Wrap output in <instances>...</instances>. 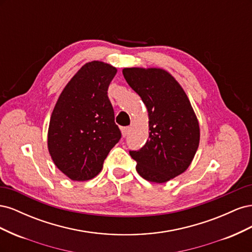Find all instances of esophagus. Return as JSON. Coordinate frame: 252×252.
<instances>
[{
  "label": "esophagus",
  "mask_w": 252,
  "mask_h": 252,
  "mask_svg": "<svg viewBox=\"0 0 252 252\" xmlns=\"http://www.w3.org/2000/svg\"><path fill=\"white\" fill-rule=\"evenodd\" d=\"M121 130H122V135H123L124 138H125V136H126V135L128 134V132H129V127H122Z\"/></svg>",
  "instance_id": "34e87169"
}]
</instances>
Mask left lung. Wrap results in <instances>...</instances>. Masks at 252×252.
Here are the masks:
<instances>
[{
    "label": "left lung",
    "instance_id": "8db88e82",
    "mask_svg": "<svg viewBox=\"0 0 252 252\" xmlns=\"http://www.w3.org/2000/svg\"><path fill=\"white\" fill-rule=\"evenodd\" d=\"M128 85L146 105L149 140L129 155L149 182L165 183L184 172L200 142V127L185 91L170 73L158 68H124Z\"/></svg>",
    "mask_w": 252,
    "mask_h": 252
}]
</instances>
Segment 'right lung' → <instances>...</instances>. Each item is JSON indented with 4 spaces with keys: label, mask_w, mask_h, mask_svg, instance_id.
Instances as JSON below:
<instances>
[{
    "label": "right lung",
    "mask_w": 252,
    "mask_h": 252,
    "mask_svg": "<svg viewBox=\"0 0 252 252\" xmlns=\"http://www.w3.org/2000/svg\"><path fill=\"white\" fill-rule=\"evenodd\" d=\"M117 69L94 61L73 75L52 111L48 150L53 163L72 181H87L121 139L107 95Z\"/></svg>",
    "instance_id": "1"
}]
</instances>
